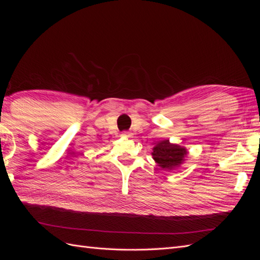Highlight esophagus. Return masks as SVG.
Masks as SVG:
<instances>
[{
	"label": "esophagus",
	"mask_w": 260,
	"mask_h": 260,
	"mask_svg": "<svg viewBox=\"0 0 260 260\" xmlns=\"http://www.w3.org/2000/svg\"><path fill=\"white\" fill-rule=\"evenodd\" d=\"M122 137H124V138H131L132 137V135L130 132H127V131H124V132H122V135H121Z\"/></svg>",
	"instance_id": "1"
}]
</instances>
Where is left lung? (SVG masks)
<instances>
[{
  "label": "left lung",
  "mask_w": 260,
  "mask_h": 260,
  "mask_svg": "<svg viewBox=\"0 0 260 260\" xmlns=\"http://www.w3.org/2000/svg\"><path fill=\"white\" fill-rule=\"evenodd\" d=\"M187 153L184 146L170 143L169 140H162L153 147L152 156L161 169L170 171L179 168L184 162Z\"/></svg>",
  "instance_id": "1"
}]
</instances>
